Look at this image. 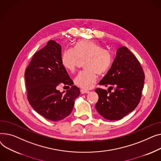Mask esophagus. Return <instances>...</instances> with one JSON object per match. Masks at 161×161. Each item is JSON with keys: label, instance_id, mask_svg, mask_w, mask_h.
Returning <instances> with one entry per match:
<instances>
[{"label": "esophagus", "instance_id": "1", "mask_svg": "<svg viewBox=\"0 0 161 161\" xmlns=\"http://www.w3.org/2000/svg\"><path fill=\"white\" fill-rule=\"evenodd\" d=\"M80 92L82 94H84V93H88L90 92L88 90H80Z\"/></svg>", "mask_w": 161, "mask_h": 161}]
</instances>
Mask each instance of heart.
Wrapping results in <instances>:
<instances>
[{
    "mask_svg": "<svg viewBox=\"0 0 161 161\" xmlns=\"http://www.w3.org/2000/svg\"><path fill=\"white\" fill-rule=\"evenodd\" d=\"M86 69L80 71L74 79V83L83 89H89L96 82L97 75H103L110 68L111 56L95 42L80 40L77 42L75 49H65L62 56V64L67 70L73 72L80 61H84Z\"/></svg>",
    "mask_w": 161,
    "mask_h": 161,
    "instance_id": "heart-1",
    "label": "heart"
}]
</instances>
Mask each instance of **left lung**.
<instances>
[{
	"mask_svg": "<svg viewBox=\"0 0 161 161\" xmlns=\"http://www.w3.org/2000/svg\"><path fill=\"white\" fill-rule=\"evenodd\" d=\"M144 79L143 69L135 56L126 47H120L110 69L99 83L109 86L108 92L101 88L95 90L99 96L96 105L99 114L107 119L119 120L133 111L140 101ZM113 86L115 88L112 92Z\"/></svg>",
	"mask_w": 161,
	"mask_h": 161,
	"instance_id": "8db88e82",
	"label": "left lung"
}]
</instances>
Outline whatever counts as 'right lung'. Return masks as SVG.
I'll use <instances>...</instances> for the list:
<instances>
[{"instance_id":"1","label":"right lung","mask_w":161,"mask_h":161,"mask_svg":"<svg viewBox=\"0 0 161 161\" xmlns=\"http://www.w3.org/2000/svg\"><path fill=\"white\" fill-rule=\"evenodd\" d=\"M61 58V46L50 40L34 54L25 73L28 102L38 114L54 121L71 114L75 100L80 95L79 88L73 85ZM60 83L72 87L64 94L57 90Z\"/></svg>"}]
</instances>
